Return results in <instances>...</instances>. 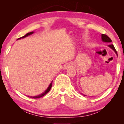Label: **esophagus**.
Segmentation results:
<instances>
[{
    "label": "esophagus",
    "instance_id": "obj_1",
    "mask_svg": "<svg viewBox=\"0 0 124 124\" xmlns=\"http://www.w3.org/2000/svg\"><path fill=\"white\" fill-rule=\"evenodd\" d=\"M70 64H67V65H66V66H65L64 68H66V69L68 68H69V67H70Z\"/></svg>",
    "mask_w": 124,
    "mask_h": 124
}]
</instances>
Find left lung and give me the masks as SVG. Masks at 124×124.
Instances as JSON below:
<instances>
[{"label": "left lung", "mask_w": 124, "mask_h": 124, "mask_svg": "<svg viewBox=\"0 0 124 124\" xmlns=\"http://www.w3.org/2000/svg\"><path fill=\"white\" fill-rule=\"evenodd\" d=\"M102 40L104 42H107V43H111V42H112V40L110 39V38L109 37L108 35H107L106 34H102ZM109 46L110 48H112V49L114 50V51L115 52V53H116L117 55V51H116V50H115L114 45H113V44L109 45Z\"/></svg>", "instance_id": "obj_1"}]
</instances>
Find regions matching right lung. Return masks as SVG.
<instances>
[{"label": "right lung", "instance_id": "add662e5", "mask_svg": "<svg viewBox=\"0 0 124 124\" xmlns=\"http://www.w3.org/2000/svg\"><path fill=\"white\" fill-rule=\"evenodd\" d=\"M33 33V32H31L28 33H27V34H26V35H24V36L22 37L21 38H18V39L23 38L26 37H27V36H28V35H31V34H32ZM51 87H52V83H51V84H50V85H49V87L47 88V89L46 90V91H45V92H44V93H41V95H38V96H34V97H32V96H28V97H29L30 98H40V97H43V96H44V95H45L47 93H48V92H49L50 91V89H51Z\"/></svg>", "mask_w": 124, "mask_h": 124}]
</instances>
